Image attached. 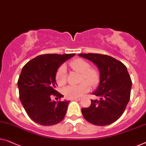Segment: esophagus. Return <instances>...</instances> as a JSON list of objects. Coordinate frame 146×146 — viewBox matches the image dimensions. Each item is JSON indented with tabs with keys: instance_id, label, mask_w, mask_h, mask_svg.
<instances>
[{
	"instance_id": "34e87169",
	"label": "esophagus",
	"mask_w": 146,
	"mask_h": 146,
	"mask_svg": "<svg viewBox=\"0 0 146 146\" xmlns=\"http://www.w3.org/2000/svg\"><path fill=\"white\" fill-rule=\"evenodd\" d=\"M81 100V98H73L72 99V100H75V101H79Z\"/></svg>"
}]
</instances>
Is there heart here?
Wrapping results in <instances>:
<instances>
[{"instance_id": "b5f03b06", "label": "heart", "mask_w": 146, "mask_h": 146, "mask_svg": "<svg viewBox=\"0 0 146 146\" xmlns=\"http://www.w3.org/2000/svg\"><path fill=\"white\" fill-rule=\"evenodd\" d=\"M71 68L75 72L80 73V81L81 83L75 86H68L64 89V94L67 98L73 99L81 97L85 93L90 90V86H96L100 81V75L97 68L90 67L87 61L80 58H77L71 61L69 64ZM56 82L58 86H63L67 82L66 67L62 66L56 73Z\"/></svg>"}]
</instances>
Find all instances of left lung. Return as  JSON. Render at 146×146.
I'll use <instances>...</instances> for the list:
<instances>
[{"mask_svg": "<svg viewBox=\"0 0 146 146\" xmlns=\"http://www.w3.org/2000/svg\"><path fill=\"white\" fill-rule=\"evenodd\" d=\"M98 68L100 79L92 94L90 107L82 108L84 119L97 126H106L116 121L125 111L130 100L132 80L127 67L119 60L100 54H79Z\"/></svg>", "mask_w": 146, "mask_h": 146, "instance_id": "obj_1", "label": "left lung"}]
</instances>
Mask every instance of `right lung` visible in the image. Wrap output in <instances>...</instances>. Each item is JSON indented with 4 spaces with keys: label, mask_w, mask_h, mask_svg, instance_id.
Wrapping results in <instances>:
<instances>
[{
    "label": "right lung",
    "mask_w": 146,
    "mask_h": 146,
    "mask_svg": "<svg viewBox=\"0 0 146 146\" xmlns=\"http://www.w3.org/2000/svg\"><path fill=\"white\" fill-rule=\"evenodd\" d=\"M75 55L43 54L23 66L17 81L19 99L28 116L35 123L51 126L64 119L70 101L56 102L52 100L51 95L64 97L56 90V73L61 65Z\"/></svg>",
    "instance_id": "add662e5"
}]
</instances>
